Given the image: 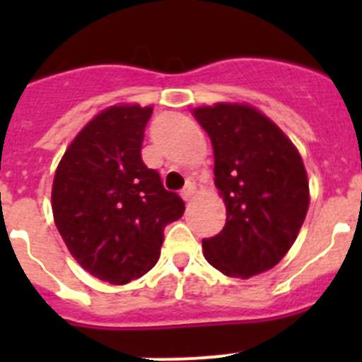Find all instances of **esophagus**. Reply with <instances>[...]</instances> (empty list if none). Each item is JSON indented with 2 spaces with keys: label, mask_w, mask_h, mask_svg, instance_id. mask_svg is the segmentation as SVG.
<instances>
[{
  "label": "esophagus",
  "mask_w": 362,
  "mask_h": 362,
  "mask_svg": "<svg viewBox=\"0 0 362 362\" xmlns=\"http://www.w3.org/2000/svg\"><path fill=\"white\" fill-rule=\"evenodd\" d=\"M194 192H196V184H194V182H187V185L182 189L180 196L185 199V202H189V199H192Z\"/></svg>",
  "instance_id": "34e87169"
}]
</instances>
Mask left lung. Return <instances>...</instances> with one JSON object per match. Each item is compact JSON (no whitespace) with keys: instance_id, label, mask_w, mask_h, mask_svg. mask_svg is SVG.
<instances>
[{"instance_id":"obj_1","label":"left lung","mask_w":362,"mask_h":362,"mask_svg":"<svg viewBox=\"0 0 362 362\" xmlns=\"http://www.w3.org/2000/svg\"><path fill=\"white\" fill-rule=\"evenodd\" d=\"M214 147L226 224L203 240L204 257L228 276L273 268L293 247L308 211V178L289 138L255 108L217 103L192 110Z\"/></svg>"}]
</instances>
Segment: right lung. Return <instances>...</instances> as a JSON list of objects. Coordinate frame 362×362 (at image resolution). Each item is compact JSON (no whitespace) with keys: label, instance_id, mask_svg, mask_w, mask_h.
<instances>
[{"label":"right lung","instance_id":"add662e5","mask_svg":"<svg viewBox=\"0 0 362 362\" xmlns=\"http://www.w3.org/2000/svg\"><path fill=\"white\" fill-rule=\"evenodd\" d=\"M152 107L120 105L94 117L64 152L52 211L68 250L86 272L124 286L158 262L164 228L185 203L141 160Z\"/></svg>","mask_w":362,"mask_h":362}]
</instances>
